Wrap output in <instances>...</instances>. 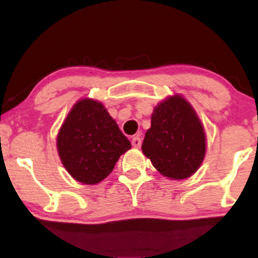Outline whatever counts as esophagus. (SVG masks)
<instances>
[{"label": "esophagus", "mask_w": 258, "mask_h": 258, "mask_svg": "<svg viewBox=\"0 0 258 258\" xmlns=\"http://www.w3.org/2000/svg\"><path fill=\"white\" fill-rule=\"evenodd\" d=\"M141 143H142V141H141V137L140 136L133 137L132 144H133L134 148H140L141 147Z\"/></svg>", "instance_id": "1"}]
</instances>
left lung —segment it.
<instances>
[{
	"label": "left lung",
	"mask_w": 258,
	"mask_h": 258,
	"mask_svg": "<svg viewBox=\"0 0 258 258\" xmlns=\"http://www.w3.org/2000/svg\"><path fill=\"white\" fill-rule=\"evenodd\" d=\"M142 151L170 179L188 178L201 167L207 151L204 126L182 95L169 96L154 108Z\"/></svg>",
	"instance_id": "1"
}]
</instances>
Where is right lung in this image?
Wrapping results in <instances>:
<instances>
[{"mask_svg": "<svg viewBox=\"0 0 258 258\" xmlns=\"http://www.w3.org/2000/svg\"><path fill=\"white\" fill-rule=\"evenodd\" d=\"M66 170L77 182L97 184L132 148L101 102L82 98L73 105L56 140Z\"/></svg>", "mask_w": 258, "mask_h": 258, "instance_id": "obj_1", "label": "right lung"}]
</instances>
